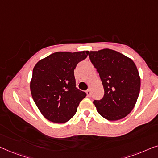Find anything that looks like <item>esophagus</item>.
<instances>
[{
  "mask_svg": "<svg viewBox=\"0 0 158 158\" xmlns=\"http://www.w3.org/2000/svg\"><path fill=\"white\" fill-rule=\"evenodd\" d=\"M86 94H87V96H88V97H90V96H91V94H92V93H91V91H90V89L86 90Z\"/></svg>",
  "mask_w": 158,
  "mask_h": 158,
  "instance_id": "34e87169",
  "label": "esophagus"
}]
</instances>
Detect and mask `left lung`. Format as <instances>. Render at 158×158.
Wrapping results in <instances>:
<instances>
[{
    "instance_id": "obj_1",
    "label": "left lung",
    "mask_w": 158,
    "mask_h": 158,
    "mask_svg": "<svg viewBox=\"0 0 158 158\" xmlns=\"http://www.w3.org/2000/svg\"><path fill=\"white\" fill-rule=\"evenodd\" d=\"M89 56L104 90L103 98L93 102L97 112L110 121L124 118L134 108L140 90L136 65L130 58L109 48L90 52Z\"/></svg>"
}]
</instances>
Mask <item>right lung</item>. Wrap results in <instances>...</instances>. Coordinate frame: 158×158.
<instances>
[{
    "label": "right lung",
    "mask_w": 158,
    "mask_h": 158,
    "mask_svg": "<svg viewBox=\"0 0 158 158\" xmlns=\"http://www.w3.org/2000/svg\"><path fill=\"white\" fill-rule=\"evenodd\" d=\"M88 51L56 52L40 60L33 69L30 84L33 99L44 117L52 123L72 118L86 94L76 86L74 69Z\"/></svg>",
    "instance_id": "add662e5"
}]
</instances>
